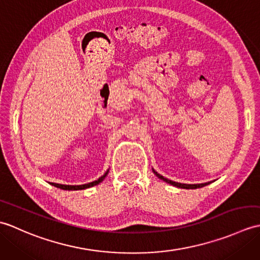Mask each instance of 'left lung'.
<instances>
[{"mask_svg":"<svg viewBox=\"0 0 260 260\" xmlns=\"http://www.w3.org/2000/svg\"><path fill=\"white\" fill-rule=\"evenodd\" d=\"M154 173H155L159 179L167 182V183H170V184H172V185H174V186H178V187H182V189H198V187H202V186L208 185V184L210 183V182H208V183H201V184H182V183H178V182H174V181H171V180L165 179L164 176L157 174V173L155 172V171H154Z\"/></svg>","mask_w":260,"mask_h":260,"instance_id":"1","label":"left lung"}]
</instances>
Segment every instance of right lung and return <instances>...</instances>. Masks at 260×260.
I'll return each mask as SVG.
<instances>
[{
	"label": "right lung",
	"mask_w": 260,
	"mask_h": 260,
	"mask_svg": "<svg viewBox=\"0 0 260 260\" xmlns=\"http://www.w3.org/2000/svg\"><path fill=\"white\" fill-rule=\"evenodd\" d=\"M108 174V171L106 173H105L102 178H99L97 181H93V182H90V183L88 184H81V185H64V184H57V183H50L51 185L56 186V187H59V189H62V190H84V189H87V187H90V186H93V185H97L101 183V182L106 178V175Z\"/></svg>",
	"instance_id": "1"
}]
</instances>
